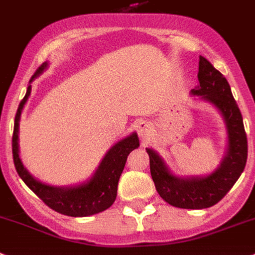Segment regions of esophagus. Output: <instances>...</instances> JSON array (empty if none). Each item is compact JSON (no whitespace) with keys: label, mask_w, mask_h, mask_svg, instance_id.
Wrapping results in <instances>:
<instances>
[{"label":"esophagus","mask_w":255,"mask_h":255,"mask_svg":"<svg viewBox=\"0 0 255 255\" xmlns=\"http://www.w3.org/2000/svg\"><path fill=\"white\" fill-rule=\"evenodd\" d=\"M138 134L143 139L148 138L149 134H151V125L145 121H140L138 125Z\"/></svg>","instance_id":"1"}]
</instances>
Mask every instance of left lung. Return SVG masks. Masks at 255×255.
<instances>
[{"instance_id": "obj_1", "label": "left lung", "mask_w": 255, "mask_h": 255, "mask_svg": "<svg viewBox=\"0 0 255 255\" xmlns=\"http://www.w3.org/2000/svg\"><path fill=\"white\" fill-rule=\"evenodd\" d=\"M197 77L200 85L191 90V94L212 103L221 112L227 128V152L221 165L204 177L180 178L169 170L157 152L147 148L151 175L158 195L167 204L182 209H205L221 201L236 183L248 158L243 116L226 77L204 56H200Z\"/></svg>"}]
</instances>
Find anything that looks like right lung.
<instances>
[{
    "instance_id": "1",
    "label": "right lung",
    "mask_w": 255,
    "mask_h": 255,
    "mask_svg": "<svg viewBox=\"0 0 255 255\" xmlns=\"http://www.w3.org/2000/svg\"><path fill=\"white\" fill-rule=\"evenodd\" d=\"M46 68L47 63H42L36 73L32 76L29 82L33 81ZM30 89L32 86L28 85L25 97L19 104L12 134V157L19 177L49 208L60 214L68 217H89L104 212L116 200L119 179L126 164V158L132 149L139 147L136 132H132L129 136L121 139L108 149L94 175L88 182L72 187H55L42 183L30 175L29 171L24 167L19 156V121L24 104L27 103L30 95Z\"/></svg>"
}]
</instances>
